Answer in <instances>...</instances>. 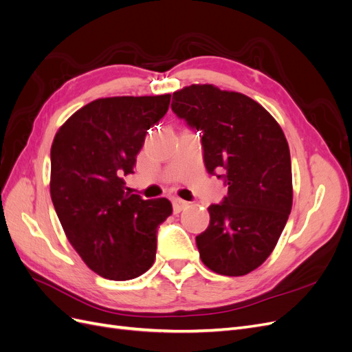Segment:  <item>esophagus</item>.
Listing matches in <instances>:
<instances>
[{"label":"esophagus","mask_w":352,"mask_h":352,"mask_svg":"<svg viewBox=\"0 0 352 352\" xmlns=\"http://www.w3.org/2000/svg\"><path fill=\"white\" fill-rule=\"evenodd\" d=\"M172 202H173V211L175 212H180L189 206V202H186L185 199H180V198H173Z\"/></svg>","instance_id":"obj_1"}]
</instances>
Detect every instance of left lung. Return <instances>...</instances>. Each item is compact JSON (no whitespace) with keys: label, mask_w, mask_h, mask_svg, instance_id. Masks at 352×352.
Wrapping results in <instances>:
<instances>
[{"label":"left lung","mask_w":352,"mask_h":352,"mask_svg":"<svg viewBox=\"0 0 352 352\" xmlns=\"http://www.w3.org/2000/svg\"><path fill=\"white\" fill-rule=\"evenodd\" d=\"M172 110L192 129L210 175L223 172L228 197L208 207L210 225L198 235L210 270L243 276L267 260L292 208V167L285 133L273 116L247 95L214 85L173 92Z\"/></svg>","instance_id":"8db88e82"}]
</instances>
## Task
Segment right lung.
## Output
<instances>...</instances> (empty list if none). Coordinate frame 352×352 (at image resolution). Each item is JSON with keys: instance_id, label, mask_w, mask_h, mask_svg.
I'll return each instance as SVG.
<instances>
[{"instance_id": "obj_1", "label": "right lung", "mask_w": 352, "mask_h": 352, "mask_svg": "<svg viewBox=\"0 0 352 352\" xmlns=\"http://www.w3.org/2000/svg\"><path fill=\"white\" fill-rule=\"evenodd\" d=\"M170 94L98 98L72 114L51 145L50 192L72 247L97 274L131 280L151 267L167 198L142 199L124 186L146 131L167 113Z\"/></svg>"}]
</instances>
